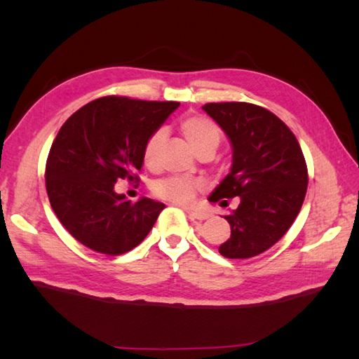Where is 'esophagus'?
<instances>
[{
	"label": "esophagus",
	"mask_w": 359,
	"mask_h": 359,
	"mask_svg": "<svg viewBox=\"0 0 359 359\" xmlns=\"http://www.w3.org/2000/svg\"><path fill=\"white\" fill-rule=\"evenodd\" d=\"M187 212H188V216L191 217L193 220H205V219H208L211 215L210 212H207V211H197V210H187Z\"/></svg>",
	"instance_id": "1"
}]
</instances>
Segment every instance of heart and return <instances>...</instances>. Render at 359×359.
<instances>
[{
  "label": "heart",
  "mask_w": 359,
  "mask_h": 359,
  "mask_svg": "<svg viewBox=\"0 0 359 359\" xmlns=\"http://www.w3.org/2000/svg\"><path fill=\"white\" fill-rule=\"evenodd\" d=\"M180 133L184 134L187 142L189 143L196 152H201L202 149H215L219 147L220 139H222V131H220L219 125L211 118L199 116V114H191L180 120L179 123ZM163 140V133L154 131L148 135V139L143 143L142 149V158L143 163L148 168H154L157 162V152L160 144ZM202 182L197 179L189 177H180V175H172V177H166L158 180L152 188V193L156 197L166 202H171L175 205H189L194 199L197 193L201 191Z\"/></svg>",
  "instance_id": "1"
}]
</instances>
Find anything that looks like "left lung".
<instances>
[{
    "mask_svg": "<svg viewBox=\"0 0 359 359\" xmlns=\"http://www.w3.org/2000/svg\"><path fill=\"white\" fill-rule=\"evenodd\" d=\"M202 109L233 147L231 171L208 201L220 207L233 197L241 201L224 216L231 236L219 253L228 259L257 256L273 247L299 215L309 185L306 158L290 128L262 106L226 102L207 103Z\"/></svg>",
    "mask_w": 359,
    "mask_h": 359,
    "instance_id": "left-lung-1",
    "label": "left lung"
}]
</instances>
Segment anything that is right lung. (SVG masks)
<instances>
[{
    "label": "right lung",
    "mask_w": 359,
    "mask_h": 359,
    "mask_svg": "<svg viewBox=\"0 0 359 359\" xmlns=\"http://www.w3.org/2000/svg\"><path fill=\"white\" fill-rule=\"evenodd\" d=\"M177 102L108 95L89 102L65 121L46 162V189L62 225L97 253L131 251L154 226L162 202L128 201L114 184L139 182L142 149Z\"/></svg>",
    "instance_id": "add662e5"
}]
</instances>
